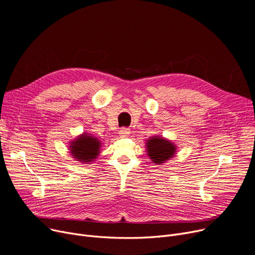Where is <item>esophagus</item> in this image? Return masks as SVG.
<instances>
[{"mask_svg": "<svg viewBox=\"0 0 255 255\" xmlns=\"http://www.w3.org/2000/svg\"><path fill=\"white\" fill-rule=\"evenodd\" d=\"M130 133V129L129 128H126V127H123L122 129H120V131H119V134L121 135V136H128V134Z\"/></svg>", "mask_w": 255, "mask_h": 255, "instance_id": "esophagus-1", "label": "esophagus"}]
</instances>
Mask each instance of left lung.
Segmentation results:
<instances>
[{
	"label": "left lung",
	"instance_id": "8db88e82",
	"mask_svg": "<svg viewBox=\"0 0 255 255\" xmlns=\"http://www.w3.org/2000/svg\"><path fill=\"white\" fill-rule=\"evenodd\" d=\"M146 148L151 161L159 165L172 158L175 152V145L172 142L158 136L147 140Z\"/></svg>",
	"mask_w": 255,
	"mask_h": 255
}]
</instances>
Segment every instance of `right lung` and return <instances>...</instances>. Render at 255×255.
<instances>
[{"mask_svg":"<svg viewBox=\"0 0 255 255\" xmlns=\"http://www.w3.org/2000/svg\"><path fill=\"white\" fill-rule=\"evenodd\" d=\"M99 148L100 141L88 134H83L73 141L70 146L72 156L83 163L91 162L93 159H96L99 154Z\"/></svg>","mask_w":255,"mask_h":255,"instance_id":"obj_1","label":"right lung"}]
</instances>
